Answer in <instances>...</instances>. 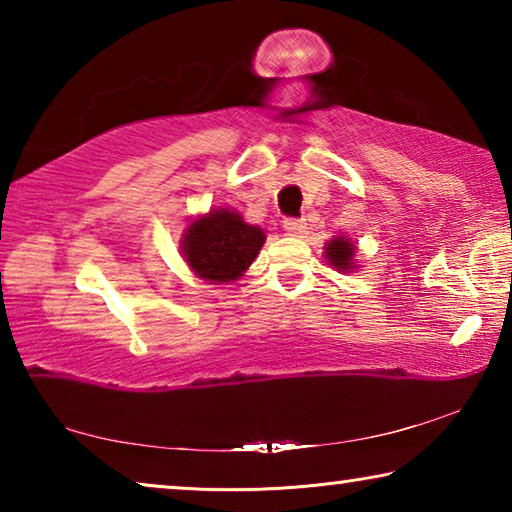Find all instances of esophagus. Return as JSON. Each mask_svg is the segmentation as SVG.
<instances>
[{
	"label": "esophagus",
	"instance_id": "34e87169",
	"mask_svg": "<svg viewBox=\"0 0 512 512\" xmlns=\"http://www.w3.org/2000/svg\"><path fill=\"white\" fill-rule=\"evenodd\" d=\"M282 225H284V230H287V235H291V237L305 235V228H307L305 221H302V219H293V216H289V219H284Z\"/></svg>",
	"mask_w": 512,
	"mask_h": 512
}]
</instances>
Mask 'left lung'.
<instances>
[{"label": "left lung", "mask_w": 512, "mask_h": 512, "mask_svg": "<svg viewBox=\"0 0 512 512\" xmlns=\"http://www.w3.org/2000/svg\"><path fill=\"white\" fill-rule=\"evenodd\" d=\"M325 253H327L329 262H332L336 268H341V271H350L354 246L350 244L348 239L339 237V239L329 241V244L325 246Z\"/></svg>", "instance_id": "obj_1"}]
</instances>
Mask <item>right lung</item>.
<instances>
[{
  "label": "right lung",
  "instance_id": "1",
  "mask_svg": "<svg viewBox=\"0 0 512 512\" xmlns=\"http://www.w3.org/2000/svg\"><path fill=\"white\" fill-rule=\"evenodd\" d=\"M264 239V232L244 223L237 212L214 210L189 225L183 255L203 280L230 282L253 264Z\"/></svg>",
  "mask_w": 512,
  "mask_h": 512
}]
</instances>
